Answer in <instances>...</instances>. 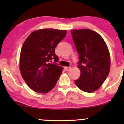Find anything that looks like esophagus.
<instances>
[{
	"instance_id": "34e87169",
	"label": "esophagus",
	"mask_w": 124,
	"mask_h": 124,
	"mask_svg": "<svg viewBox=\"0 0 124 124\" xmlns=\"http://www.w3.org/2000/svg\"><path fill=\"white\" fill-rule=\"evenodd\" d=\"M71 69V67H64V70H65L66 71H68Z\"/></svg>"
}]
</instances>
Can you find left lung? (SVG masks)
Wrapping results in <instances>:
<instances>
[{
  "mask_svg": "<svg viewBox=\"0 0 124 124\" xmlns=\"http://www.w3.org/2000/svg\"><path fill=\"white\" fill-rule=\"evenodd\" d=\"M71 33L79 56L77 66L81 71L75 84L84 92H93L100 87L109 73L108 49L103 38L92 30H71Z\"/></svg>",
  "mask_w": 124,
  "mask_h": 124,
  "instance_id": "obj_1",
  "label": "left lung"
}]
</instances>
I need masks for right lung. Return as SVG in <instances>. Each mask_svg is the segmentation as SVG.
<instances>
[{
  "mask_svg": "<svg viewBox=\"0 0 124 124\" xmlns=\"http://www.w3.org/2000/svg\"><path fill=\"white\" fill-rule=\"evenodd\" d=\"M66 34L67 31L44 29L34 31L25 40L20 56V69L33 91L47 93L56 85L63 68L57 65L59 57L55 48Z\"/></svg>",
  "mask_w": 124,
  "mask_h": 124,
  "instance_id": "right-lung-1",
  "label": "right lung"
}]
</instances>
